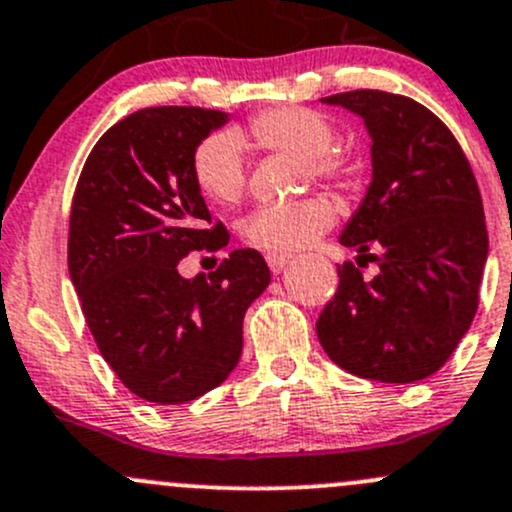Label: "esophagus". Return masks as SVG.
I'll return each instance as SVG.
<instances>
[{
  "label": "esophagus",
  "instance_id": "esophagus-1",
  "mask_svg": "<svg viewBox=\"0 0 512 512\" xmlns=\"http://www.w3.org/2000/svg\"><path fill=\"white\" fill-rule=\"evenodd\" d=\"M289 260H292V255H287V252H270L267 255V265H270L272 272H282Z\"/></svg>",
  "mask_w": 512,
  "mask_h": 512
}]
</instances>
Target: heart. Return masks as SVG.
<instances>
[{"instance_id":"b5f03b06","label":"heart","mask_w":512,"mask_h":512,"mask_svg":"<svg viewBox=\"0 0 512 512\" xmlns=\"http://www.w3.org/2000/svg\"><path fill=\"white\" fill-rule=\"evenodd\" d=\"M242 142L267 152L287 154L304 161L314 179L336 186L353 181V166L333 154L336 129L324 115L306 107H274L262 112L245 134L218 132L203 139L191 157V174L201 196L218 206H233L245 191ZM336 220V211L324 198H304L294 206L260 208L242 223V235L252 247L265 252H292L311 245Z\"/></svg>"}]
</instances>
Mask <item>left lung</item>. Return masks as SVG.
Returning <instances> with one entry per match:
<instances>
[{
    "label": "left lung",
    "instance_id": "left-lung-1",
    "mask_svg": "<svg viewBox=\"0 0 512 512\" xmlns=\"http://www.w3.org/2000/svg\"><path fill=\"white\" fill-rule=\"evenodd\" d=\"M321 102L368 129L373 176L338 242L380 272L365 282L351 262L338 267L316 333L328 358L358 378L417 383L449 360L476 316L488 260L481 193L454 134L419 102L383 90Z\"/></svg>",
    "mask_w": 512,
    "mask_h": 512
}]
</instances>
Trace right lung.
<instances>
[{"instance_id": "add662e5", "label": "right lung", "mask_w": 512, "mask_h": 512, "mask_svg": "<svg viewBox=\"0 0 512 512\" xmlns=\"http://www.w3.org/2000/svg\"><path fill=\"white\" fill-rule=\"evenodd\" d=\"M230 120L203 107H147L98 139L75 186L68 272L102 358L137 397L184 405L233 373L242 319L270 284L257 250L186 279L188 252L228 245L193 184L198 144Z\"/></svg>"}]
</instances>
